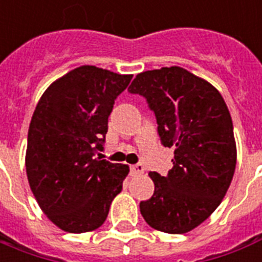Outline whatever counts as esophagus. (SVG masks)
I'll return each mask as SVG.
<instances>
[{"label": "esophagus", "instance_id": "obj_1", "mask_svg": "<svg viewBox=\"0 0 262 262\" xmlns=\"http://www.w3.org/2000/svg\"><path fill=\"white\" fill-rule=\"evenodd\" d=\"M129 169H131V173H133V174H142V173L144 171V167L142 164L133 165V166L129 167Z\"/></svg>", "mask_w": 262, "mask_h": 262}]
</instances>
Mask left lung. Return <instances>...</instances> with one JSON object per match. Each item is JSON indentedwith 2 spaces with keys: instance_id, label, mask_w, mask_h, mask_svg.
Wrapping results in <instances>:
<instances>
[{
  "instance_id": "1",
  "label": "left lung",
  "mask_w": 262,
  "mask_h": 262,
  "mask_svg": "<svg viewBox=\"0 0 262 262\" xmlns=\"http://www.w3.org/2000/svg\"><path fill=\"white\" fill-rule=\"evenodd\" d=\"M128 92L146 98L161 143L174 147L166 176L150 171L156 188L139 204L142 216L164 233H188L216 210L233 180L237 150L227 105L211 83L177 66L138 74Z\"/></svg>"
}]
</instances>
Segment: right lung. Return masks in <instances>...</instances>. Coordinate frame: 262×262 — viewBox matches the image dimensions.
Segmentation results:
<instances>
[{
	"label": "right lung",
	"mask_w": 262,
	"mask_h": 262,
	"mask_svg": "<svg viewBox=\"0 0 262 262\" xmlns=\"http://www.w3.org/2000/svg\"><path fill=\"white\" fill-rule=\"evenodd\" d=\"M133 75L81 66L47 88L28 129L29 187L48 219L68 233L105 222L128 166L96 158L104 150L115 100Z\"/></svg>",
	"instance_id": "obj_1"
}]
</instances>
